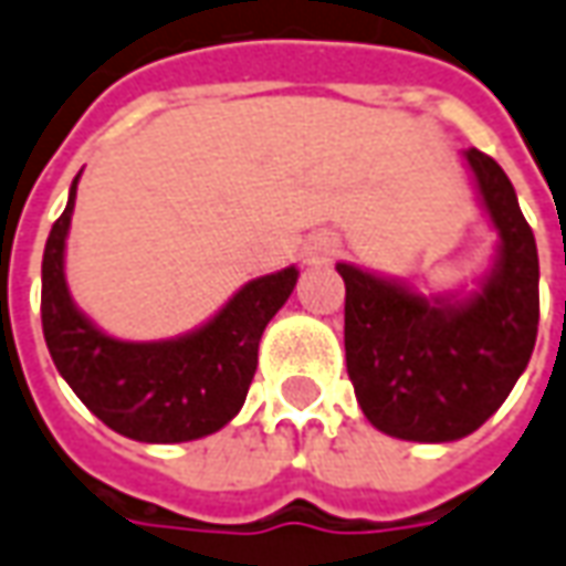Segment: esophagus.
I'll return each instance as SVG.
<instances>
[{
  "label": "esophagus",
  "instance_id": "esophagus-1",
  "mask_svg": "<svg viewBox=\"0 0 566 566\" xmlns=\"http://www.w3.org/2000/svg\"><path fill=\"white\" fill-rule=\"evenodd\" d=\"M333 255H336V239L333 237L314 239V245H311V252H308V261H314V264H324V261H329Z\"/></svg>",
  "mask_w": 566,
  "mask_h": 566
}]
</instances>
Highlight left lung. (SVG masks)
Masks as SVG:
<instances>
[{"label":"left lung","mask_w":566,"mask_h":566,"mask_svg":"<svg viewBox=\"0 0 566 566\" xmlns=\"http://www.w3.org/2000/svg\"><path fill=\"white\" fill-rule=\"evenodd\" d=\"M502 237L495 271L468 302H430L336 264L345 280V367L364 417L408 442H451L502 408L539 333V252L517 192L486 151H468Z\"/></svg>","instance_id":"1"}]
</instances>
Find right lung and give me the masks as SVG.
<instances>
[{
	"mask_svg": "<svg viewBox=\"0 0 566 566\" xmlns=\"http://www.w3.org/2000/svg\"><path fill=\"white\" fill-rule=\"evenodd\" d=\"M67 208L43 252V336L67 386L115 433L136 442H189L218 433L239 415L258 367V343L295 286V268L258 276L202 329L168 343H120L96 329L64 283Z\"/></svg>",
	"mask_w": 566,
	"mask_h": 566,
	"instance_id": "add662e5",
	"label": "right lung"
}]
</instances>
